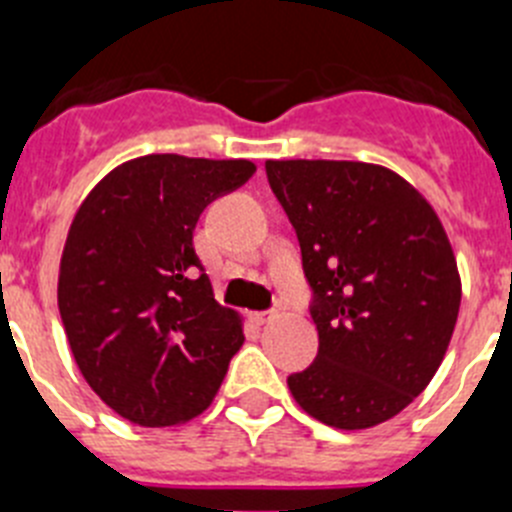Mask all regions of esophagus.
Here are the masks:
<instances>
[{"instance_id": "esophagus-1", "label": "esophagus", "mask_w": 512, "mask_h": 512, "mask_svg": "<svg viewBox=\"0 0 512 512\" xmlns=\"http://www.w3.org/2000/svg\"><path fill=\"white\" fill-rule=\"evenodd\" d=\"M271 318H274V310H261V312H253V323L264 325V323H269Z\"/></svg>"}]
</instances>
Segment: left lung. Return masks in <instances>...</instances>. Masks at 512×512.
I'll return each instance as SVG.
<instances>
[{
	"mask_svg": "<svg viewBox=\"0 0 512 512\" xmlns=\"http://www.w3.org/2000/svg\"><path fill=\"white\" fill-rule=\"evenodd\" d=\"M295 228L318 356L289 374L307 415L359 431L405 410L441 366L461 282L433 207L395 171L359 161H266Z\"/></svg>",
	"mask_w": 512,
	"mask_h": 512,
	"instance_id": "obj_1",
	"label": "left lung"
}]
</instances>
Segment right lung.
<instances>
[{
	"label": "right lung",
	"mask_w": 512,
	"mask_h": 512,
	"mask_svg": "<svg viewBox=\"0 0 512 512\" xmlns=\"http://www.w3.org/2000/svg\"><path fill=\"white\" fill-rule=\"evenodd\" d=\"M253 171L251 161L153 153L110 171L76 212L58 310L89 387L130 423L200 415L243 346L241 318L215 302L192 233Z\"/></svg>",
	"instance_id": "obj_1"
}]
</instances>
